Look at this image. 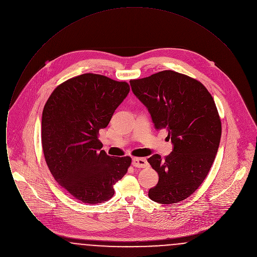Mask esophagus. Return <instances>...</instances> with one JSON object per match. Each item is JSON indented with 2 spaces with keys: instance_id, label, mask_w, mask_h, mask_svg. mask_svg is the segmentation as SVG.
Masks as SVG:
<instances>
[{
  "instance_id": "esophagus-1",
  "label": "esophagus",
  "mask_w": 257,
  "mask_h": 257,
  "mask_svg": "<svg viewBox=\"0 0 257 257\" xmlns=\"http://www.w3.org/2000/svg\"><path fill=\"white\" fill-rule=\"evenodd\" d=\"M132 165L136 168H147L149 166L146 158H134Z\"/></svg>"
}]
</instances>
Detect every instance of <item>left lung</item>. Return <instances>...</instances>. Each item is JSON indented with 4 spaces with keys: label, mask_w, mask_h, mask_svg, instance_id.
Returning <instances> with one entry per match:
<instances>
[{
    "label": "left lung",
    "mask_w": 257,
    "mask_h": 257,
    "mask_svg": "<svg viewBox=\"0 0 257 257\" xmlns=\"http://www.w3.org/2000/svg\"><path fill=\"white\" fill-rule=\"evenodd\" d=\"M135 95L149 111L155 129L166 128L173 150L147 162L159 181L148 191L153 201L171 204L195 193L218 152L221 122L214 99L196 79L172 70L131 80Z\"/></svg>",
    "instance_id": "obj_1"
}]
</instances>
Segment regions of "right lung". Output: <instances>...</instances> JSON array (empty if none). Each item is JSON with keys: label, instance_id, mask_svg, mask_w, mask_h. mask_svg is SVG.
Segmentation results:
<instances>
[{"label": "right lung", "instance_id": "1", "mask_svg": "<svg viewBox=\"0 0 257 257\" xmlns=\"http://www.w3.org/2000/svg\"><path fill=\"white\" fill-rule=\"evenodd\" d=\"M130 91L126 82L86 73L57 86L41 121L46 164L55 180L76 199L88 204L109 200L113 185L126 174L129 156L107 155L98 140Z\"/></svg>", "mask_w": 257, "mask_h": 257}]
</instances>
